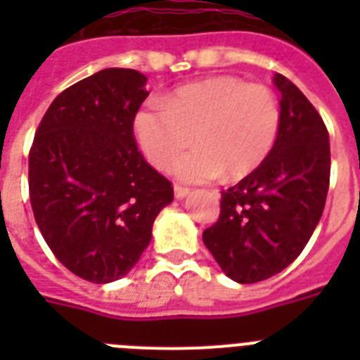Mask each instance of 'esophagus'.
Returning <instances> with one entry per match:
<instances>
[{
    "mask_svg": "<svg viewBox=\"0 0 360 360\" xmlns=\"http://www.w3.org/2000/svg\"><path fill=\"white\" fill-rule=\"evenodd\" d=\"M189 195H191V189H187V187H182V186H174V198L176 200H184Z\"/></svg>",
    "mask_w": 360,
    "mask_h": 360,
    "instance_id": "esophagus-1",
    "label": "esophagus"
}]
</instances>
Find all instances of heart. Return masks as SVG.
Here are the masks:
<instances>
[{
  "instance_id": "b5f03b06",
  "label": "heart",
  "mask_w": 360,
  "mask_h": 360,
  "mask_svg": "<svg viewBox=\"0 0 360 360\" xmlns=\"http://www.w3.org/2000/svg\"><path fill=\"white\" fill-rule=\"evenodd\" d=\"M279 126L276 95L231 75L180 86L133 117L136 144L157 169H169L195 142L173 167L174 176L195 184L224 173L229 180L249 176L269 158Z\"/></svg>"
}]
</instances>
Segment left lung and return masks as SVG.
I'll list each match as a JSON object with an SVG mask.
<instances>
[{
    "mask_svg": "<svg viewBox=\"0 0 360 360\" xmlns=\"http://www.w3.org/2000/svg\"><path fill=\"white\" fill-rule=\"evenodd\" d=\"M281 126L269 158L221 193L203 243L224 274L257 283L287 269L316 231L330 186V136L303 91L276 73Z\"/></svg>",
    "mask_w": 360,
    "mask_h": 360,
    "instance_id": "1",
    "label": "left lung"
}]
</instances>
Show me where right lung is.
<instances>
[{
	"mask_svg": "<svg viewBox=\"0 0 360 360\" xmlns=\"http://www.w3.org/2000/svg\"><path fill=\"white\" fill-rule=\"evenodd\" d=\"M148 77L106 68L75 82L44 113L28 157L32 211L44 241L90 283L124 278L151 241L173 187L144 160L133 117Z\"/></svg>",
	"mask_w": 360,
	"mask_h": 360,
	"instance_id": "right-lung-1",
	"label": "right lung"
}]
</instances>
